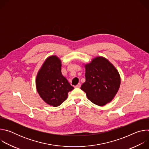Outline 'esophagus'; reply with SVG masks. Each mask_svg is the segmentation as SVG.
Wrapping results in <instances>:
<instances>
[{"instance_id": "obj_1", "label": "esophagus", "mask_w": 149, "mask_h": 149, "mask_svg": "<svg viewBox=\"0 0 149 149\" xmlns=\"http://www.w3.org/2000/svg\"><path fill=\"white\" fill-rule=\"evenodd\" d=\"M80 87H81V84L80 83H78L77 86H75V87L76 88H80Z\"/></svg>"}]
</instances>
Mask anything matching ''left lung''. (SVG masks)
I'll return each mask as SVG.
<instances>
[{
	"instance_id": "left-lung-1",
	"label": "left lung",
	"mask_w": 149,
	"mask_h": 149,
	"mask_svg": "<svg viewBox=\"0 0 149 149\" xmlns=\"http://www.w3.org/2000/svg\"><path fill=\"white\" fill-rule=\"evenodd\" d=\"M84 67L86 82L81 89L86 93L88 100L99 106L111 102L120 86L121 78L117 70L103 56L93 58Z\"/></svg>"
}]
</instances>
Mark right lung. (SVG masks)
<instances>
[{"label": "right lung", "mask_w": 149, "mask_h": 149, "mask_svg": "<svg viewBox=\"0 0 149 149\" xmlns=\"http://www.w3.org/2000/svg\"><path fill=\"white\" fill-rule=\"evenodd\" d=\"M61 61L56 55L48 57L39 70L36 87L40 98L47 104L58 107L68 97L74 87L61 73Z\"/></svg>", "instance_id": "obj_1"}]
</instances>
